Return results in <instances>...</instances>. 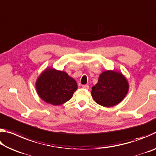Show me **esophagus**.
<instances>
[{"label": "esophagus", "mask_w": 156, "mask_h": 156, "mask_svg": "<svg viewBox=\"0 0 156 156\" xmlns=\"http://www.w3.org/2000/svg\"><path fill=\"white\" fill-rule=\"evenodd\" d=\"M82 87L84 88V89H88L89 88V86L88 85V84H83V85H82Z\"/></svg>", "instance_id": "obj_1"}]
</instances>
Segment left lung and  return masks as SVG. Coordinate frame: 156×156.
<instances>
[{
  "label": "left lung",
  "instance_id": "8db88e82",
  "mask_svg": "<svg viewBox=\"0 0 156 156\" xmlns=\"http://www.w3.org/2000/svg\"><path fill=\"white\" fill-rule=\"evenodd\" d=\"M128 90L127 80L122 73L107 71L100 74L98 83L92 87L91 95L96 103L110 107L122 101Z\"/></svg>",
  "mask_w": 156,
  "mask_h": 156
}]
</instances>
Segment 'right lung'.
I'll use <instances>...</instances> for the list:
<instances>
[{"mask_svg":"<svg viewBox=\"0 0 156 156\" xmlns=\"http://www.w3.org/2000/svg\"><path fill=\"white\" fill-rule=\"evenodd\" d=\"M78 88L76 80L67 73L47 69L36 81V90L42 100L53 105L69 100Z\"/></svg>","mask_w":156,"mask_h":156,"instance_id":"right-lung-1","label":"right lung"}]
</instances>
